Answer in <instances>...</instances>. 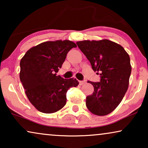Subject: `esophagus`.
<instances>
[{
  "label": "esophagus",
  "instance_id": "obj_1",
  "mask_svg": "<svg viewBox=\"0 0 148 148\" xmlns=\"http://www.w3.org/2000/svg\"><path fill=\"white\" fill-rule=\"evenodd\" d=\"M79 83L80 86H82V85L84 84L85 83H86V82H85V81H79Z\"/></svg>",
  "mask_w": 148,
  "mask_h": 148
}]
</instances>
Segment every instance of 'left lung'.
<instances>
[{
	"mask_svg": "<svg viewBox=\"0 0 148 148\" xmlns=\"http://www.w3.org/2000/svg\"><path fill=\"white\" fill-rule=\"evenodd\" d=\"M77 45L100 74V82H90L94 91L86 98V106L94 114L112 112L127 92L131 73L130 58L120 44L109 40H84Z\"/></svg>",
	"mask_w": 148,
	"mask_h": 148,
	"instance_id": "8db88e82",
	"label": "left lung"
}]
</instances>
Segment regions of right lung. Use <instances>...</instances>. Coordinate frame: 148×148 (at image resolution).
Wrapping results in <instances>:
<instances>
[{"instance_id": "right-lung-1", "label": "right lung", "mask_w": 148, "mask_h": 148, "mask_svg": "<svg viewBox=\"0 0 148 148\" xmlns=\"http://www.w3.org/2000/svg\"><path fill=\"white\" fill-rule=\"evenodd\" d=\"M76 44L70 40L48 41L28 50L20 61V81L32 104L43 113H54L64 107L66 92L78 86L76 79L56 75L68 52Z\"/></svg>"}]
</instances>
